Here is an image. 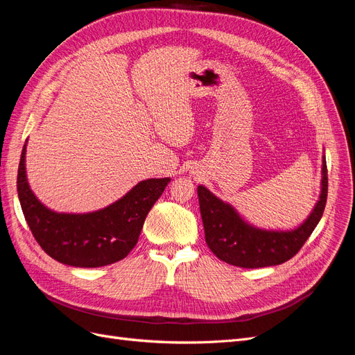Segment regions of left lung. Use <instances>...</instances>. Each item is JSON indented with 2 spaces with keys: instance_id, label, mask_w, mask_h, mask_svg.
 <instances>
[{
  "instance_id": "1",
  "label": "left lung",
  "mask_w": 355,
  "mask_h": 355,
  "mask_svg": "<svg viewBox=\"0 0 355 355\" xmlns=\"http://www.w3.org/2000/svg\"><path fill=\"white\" fill-rule=\"evenodd\" d=\"M321 194L302 225L290 231L256 228L245 222L231 204L206 188H197L206 243L220 261L241 268L280 265L300 250L318 225L327 201V166L323 158Z\"/></svg>"
}]
</instances>
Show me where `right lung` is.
<instances>
[{
    "mask_svg": "<svg viewBox=\"0 0 355 355\" xmlns=\"http://www.w3.org/2000/svg\"><path fill=\"white\" fill-rule=\"evenodd\" d=\"M25 155L26 144L17 170V194L28 227L42 250L71 266L98 268L124 259L139 240L148 211L170 182V178L146 179L105 209L58 213L29 188Z\"/></svg>",
    "mask_w": 355,
    "mask_h": 355,
    "instance_id": "add662e5",
    "label": "right lung"
}]
</instances>
